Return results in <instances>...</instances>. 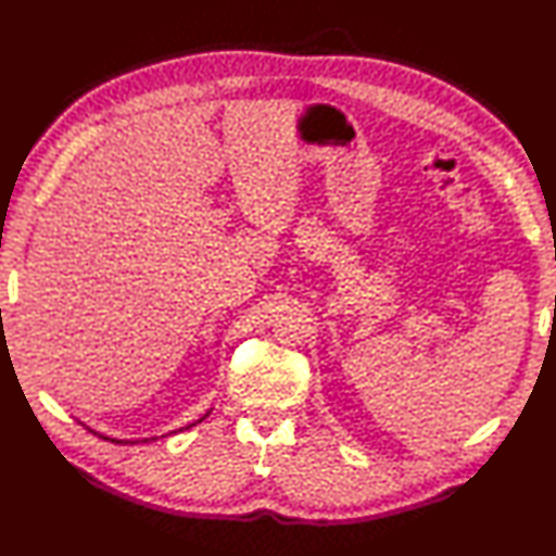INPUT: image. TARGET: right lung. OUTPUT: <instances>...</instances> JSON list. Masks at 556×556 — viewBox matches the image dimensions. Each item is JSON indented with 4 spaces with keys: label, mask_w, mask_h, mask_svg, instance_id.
<instances>
[{
    "label": "right lung",
    "mask_w": 556,
    "mask_h": 556,
    "mask_svg": "<svg viewBox=\"0 0 556 556\" xmlns=\"http://www.w3.org/2000/svg\"><path fill=\"white\" fill-rule=\"evenodd\" d=\"M205 417H207V415H205ZM205 417H200V419H198V422H202V419H205ZM198 422H195V425H198ZM195 425H188V427H195ZM188 427H186V429H188ZM105 441H115V439H105ZM151 441H153V439H151ZM115 443H122V445H127V443H134V441H115Z\"/></svg>",
    "instance_id": "obj_1"
}]
</instances>
